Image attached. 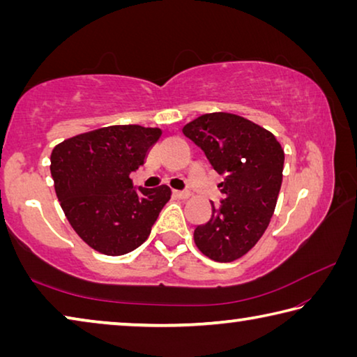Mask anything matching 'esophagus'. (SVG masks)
Masks as SVG:
<instances>
[{
  "mask_svg": "<svg viewBox=\"0 0 357 357\" xmlns=\"http://www.w3.org/2000/svg\"><path fill=\"white\" fill-rule=\"evenodd\" d=\"M173 193L178 198H183V200H184V198H189L190 197V192L189 190H173Z\"/></svg>",
  "mask_w": 357,
  "mask_h": 357,
  "instance_id": "esophagus-1",
  "label": "esophagus"
}]
</instances>
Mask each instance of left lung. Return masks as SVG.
<instances>
[{"label":"left lung","instance_id":"obj_1","mask_svg":"<svg viewBox=\"0 0 357 357\" xmlns=\"http://www.w3.org/2000/svg\"><path fill=\"white\" fill-rule=\"evenodd\" d=\"M222 174L223 200L193 233L203 255L219 263L245 255L268 228L282 185L285 154L269 130L231 113H208L184 126Z\"/></svg>","mask_w":357,"mask_h":357}]
</instances>
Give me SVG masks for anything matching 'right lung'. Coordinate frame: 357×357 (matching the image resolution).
<instances>
[{
  "instance_id": "obj_1",
  "label": "right lung",
  "mask_w": 357,
  "mask_h": 357,
  "mask_svg": "<svg viewBox=\"0 0 357 357\" xmlns=\"http://www.w3.org/2000/svg\"><path fill=\"white\" fill-rule=\"evenodd\" d=\"M162 130L108 126L68 138L50 155L59 204L84 243L104 255H124L148 239L172 189L134 187L129 174L144 164Z\"/></svg>"
}]
</instances>
